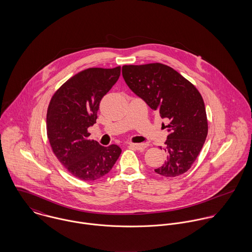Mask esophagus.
Returning <instances> with one entry per match:
<instances>
[{
    "instance_id": "obj_1",
    "label": "esophagus",
    "mask_w": 252,
    "mask_h": 252,
    "mask_svg": "<svg viewBox=\"0 0 252 252\" xmlns=\"http://www.w3.org/2000/svg\"><path fill=\"white\" fill-rule=\"evenodd\" d=\"M129 145H130L131 147L137 149V150H140V151H143V150H144V149L148 146V144H132V143L129 144Z\"/></svg>"
}]
</instances>
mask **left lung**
Returning <instances> with one entry per match:
<instances>
[{
	"label": "left lung",
	"instance_id": "8db88e82",
	"mask_svg": "<svg viewBox=\"0 0 252 252\" xmlns=\"http://www.w3.org/2000/svg\"><path fill=\"white\" fill-rule=\"evenodd\" d=\"M122 75L128 87L149 108L170 120L164 147L167 160L155 173L166 178L184 174L208 135L206 108L200 92L180 72L160 63L125 65Z\"/></svg>",
	"mask_w": 252,
	"mask_h": 252
}]
</instances>
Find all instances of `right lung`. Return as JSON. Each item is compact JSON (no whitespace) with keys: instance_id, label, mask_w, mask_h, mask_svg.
I'll use <instances>...</instances> for the list:
<instances>
[{"instance_id":"right-lung-1","label":"right lung","mask_w":252,"mask_h":252,"mask_svg":"<svg viewBox=\"0 0 252 252\" xmlns=\"http://www.w3.org/2000/svg\"><path fill=\"white\" fill-rule=\"evenodd\" d=\"M120 67L90 68L76 73L53 95L46 115L47 138L60 163L75 178L101 179L110 172L121 149L88 140L103 97L116 83Z\"/></svg>"}]
</instances>
